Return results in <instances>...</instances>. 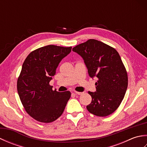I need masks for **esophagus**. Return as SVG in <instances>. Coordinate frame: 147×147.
<instances>
[{"label":"esophagus","instance_id":"1","mask_svg":"<svg viewBox=\"0 0 147 147\" xmlns=\"http://www.w3.org/2000/svg\"><path fill=\"white\" fill-rule=\"evenodd\" d=\"M74 93H75L76 95H82L83 94V92H74Z\"/></svg>","mask_w":147,"mask_h":147}]
</instances>
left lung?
I'll return each mask as SVG.
<instances>
[{
  "label": "left lung",
  "instance_id": "1",
  "mask_svg": "<svg viewBox=\"0 0 147 147\" xmlns=\"http://www.w3.org/2000/svg\"><path fill=\"white\" fill-rule=\"evenodd\" d=\"M73 51L83 59L89 76L98 78L96 92H88L92 99L87 110L99 117L112 114L123 100L128 84L126 68L119 53L95 39L76 45Z\"/></svg>",
  "mask_w": 147,
  "mask_h": 147
}]
</instances>
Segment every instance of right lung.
Wrapping results in <instances>:
<instances>
[{"mask_svg": "<svg viewBox=\"0 0 147 147\" xmlns=\"http://www.w3.org/2000/svg\"><path fill=\"white\" fill-rule=\"evenodd\" d=\"M71 48L42 47L31 52L23 62L17 82L18 95L27 113L36 121L51 123L63 113L71 92L53 90L49 82Z\"/></svg>", "mask_w": 147, "mask_h": 147, "instance_id": "add662e5", "label": "right lung"}]
</instances>
